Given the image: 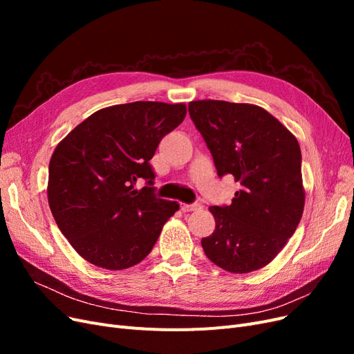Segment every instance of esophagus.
Wrapping results in <instances>:
<instances>
[{
  "instance_id": "34e87169",
  "label": "esophagus",
  "mask_w": 354,
  "mask_h": 354,
  "mask_svg": "<svg viewBox=\"0 0 354 354\" xmlns=\"http://www.w3.org/2000/svg\"><path fill=\"white\" fill-rule=\"evenodd\" d=\"M201 208H202L201 203H192V205H189V203H181V211H183V212L198 211V209H201Z\"/></svg>"
}]
</instances>
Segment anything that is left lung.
Instances as JSON below:
<instances>
[{"label":"left lung","instance_id":"1","mask_svg":"<svg viewBox=\"0 0 354 354\" xmlns=\"http://www.w3.org/2000/svg\"><path fill=\"white\" fill-rule=\"evenodd\" d=\"M189 113L217 174L241 189L227 207H209L216 230L201 243L208 259L230 273H250L282 251L301 220L306 192L295 136L257 104L195 100Z\"/></svg>","mask_w":354,"mask_h":354}]
</instances>
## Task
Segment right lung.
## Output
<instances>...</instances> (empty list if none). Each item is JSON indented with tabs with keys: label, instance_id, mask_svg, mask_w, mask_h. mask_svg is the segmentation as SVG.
<instances>
[{
	"label": "right lung",
	"instance_id": "1",
	"mask_svg": "<svg viewBox=\"0 0 354 354\" xmlns=\"http://www.w3.org/2000/svg\"><path fill=\"white\" fill-rule=\"evenodd\" d=\"M186 112L185 103L109 106L90 115L56 146L48 165V205L84 260L124 270L152 251L180 207L153 195L149 160ZM140 178L148 186L137 191L133 186Z\"/></svg>",
	"mask_w": 354,
	"mask_h": 354
}]
</instances>
